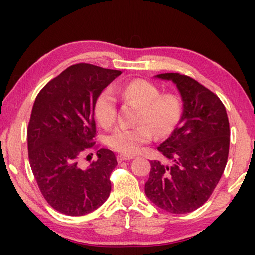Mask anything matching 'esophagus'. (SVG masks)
I'll return each instance as SVG.
<instances>
[{"mask_svg":"<svg viewBox=\"0 0 255 255\" xmlns=\"http://www.w3.org/2000/svg\"><path fill=\"white\" fill-rule=\"evenodd\" d=\"M133 157L132 156H126V155H118L117 156V159L118 162H124V161H130V159H132Z\"/></svg>","mask_w":255,"mask_h":255,"instance_id":"obj_1","label":"esophagus"}]
</instances>
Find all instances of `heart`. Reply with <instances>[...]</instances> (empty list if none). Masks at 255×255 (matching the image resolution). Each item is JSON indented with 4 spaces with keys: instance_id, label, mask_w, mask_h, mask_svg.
I'll list each match as a JSON object with an SVG mask.
<instances>
[{
    "instance_id": "b5f03b06",
    "label": "heart",
    "mask_w": 255,
    "mask_h": 255,
    "mask_svg": "<svg viewBox=\"0 0 255 255\" xmlns=\"http://www.w3.org/2000/svg\"><path fill=\"white\" fill-rule=\"evenodd\" d=\"M106 89L99 94L94 103V115L102 127H110L117 118V97L119 94L126 102L139 106L138 123L133 128L117 127L107 137V145L124 155H132L157 136L165 137L174 130L182 114L179 98L171 93L161 94L156 85L146 80H132L128 83Z\"/></svg>"
}]
</instances>
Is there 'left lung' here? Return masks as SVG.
Here are the masks:
<instances>
[{
	"instance_id": "obj_1",
	"label": "left lung",
	"mask_w": 255,
	"mask_h": 255,
	"mask_svg": "<svg viewBox=\"0 0 255 255\" xmlns=\"http://www.w3.org/2000/svg\"><path fill=\"white\" fill-rule=\"evenodd\" d=\"M156 77L176 84L183 112L171 136L157 147L173 163L150 161L145 193L159 208L188 214L209 199L222 178L230 152V123L221 99L192 77L179 73Z\"/></svg>"
}]
</instances>
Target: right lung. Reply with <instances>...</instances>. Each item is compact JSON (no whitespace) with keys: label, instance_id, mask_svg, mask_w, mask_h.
Wrapping results in <instances>:
<instances>
[{"label":"right lung","instance_id":"obj_1","mask_svg":"<svg viewBox=\"0 0 255 255\" xmlns=\"http://www.w3.org/2000/svg\"><path fill=\"white\" fill-rule=\"evenodd\" d=\"M120 71L80 63L67 67L40 90L30 116L28 155L34 179L50 207L67 216L99 208L111 191L115 154L100 148L98 159L81 158L98 148L94 103Z\"/></svg>","mask_w":255,"mask_h":255}]
</instances>
